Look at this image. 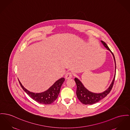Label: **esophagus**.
Wrapping results in <instances>:
<instances>
[{
    "label": "esophagus",
    "mask_w": 130,
    "mask_h": 130,
    "mask_svg": "<svg viewBox=\"0 0 130 130\" xmlns=\"http://www.w3.org/2000/svg\"><path fill=\"white\" fill-rule=\"evenodd\" d=\"M65 77L68 79H70L72 77V73L71 72H68L66 73V75H65Z\"/></svg>",
    "instance_id": "34e87169"
}]
</instances>
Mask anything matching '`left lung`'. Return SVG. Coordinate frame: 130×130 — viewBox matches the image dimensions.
I'll list each match as a JSON object with an SVG mask.
<instances>
[{"label": "left lung", "mask_w": 130, "mask_h": 130, "mask_svg": "<svg viewBox=\"0 0 130 130\" xmlns=\"http://www.w3.org/2000/svg\"><path fill=\"white\" fill-rule=\"evenodd\" d=\"M102 43L103 44L104 46L109 51H110L112 54L114 58V60L115 61V76L113 78L112 82L110 85L109 87L104 92L102 93L96 94L92 93L90 91H89L86 88H85L81 82L77 78H74V80L75 81V83L76 84L77 86V90H76V95L78 98V100L82 103L84 104H95L96 103L99 102L100 100H102L105 98L106 95H107L111 90L112 88L115 78V75H116V61L114 56L112 52L111 51L107 44L105 43L103 41H101Z\"/></svg>", "instance_id": "obj_1"}]
</instances>
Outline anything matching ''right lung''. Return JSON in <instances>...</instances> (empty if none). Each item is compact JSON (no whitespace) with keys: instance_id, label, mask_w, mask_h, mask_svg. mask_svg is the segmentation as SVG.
<instances>
[{"instance_id":"add662e5","label":"right lung","mask_w":130,"mask_h":130,"mask_svg":"<svg viewBox=\"0 0 130 130\" xmlns=\"http://www.w3.org/2000/svg\"><path fill=\"white\" fill-rule=\"evenodd\" d=\"M64 80V78L59 79L48 90L41 93H34L28 91L23 87L19 80V82L24 91L35 101L40 104H50L57 99L60 92L61 86Z\"/></svg>"}]
</instances>
